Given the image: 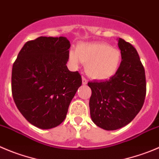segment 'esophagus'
Returning <instances> with one entry per match:
<instances>
[{"label": "esophagus", "mask_w": 159, "mask_h": 159, "mask_svg": "<svg viewBox=\"0 0 159 159\" xmlns=\"http://www.w3.org/2000/svg\"><path fill=\"white\" fill-rule=\"evenodd\" d=\"M82 84L83 85H86V84H87V80H86V78H84V77H83L82 78Z\"/></svg>", "instance_id": "esophagus-1"}]
</instances>
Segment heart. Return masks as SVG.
Returning <instances> with one entry per match:
<instances>
[{"mask_svg": "<svg viewBox=\"0 0 159 159\" xmlns=\"http://www.w3.org/2000/svg\"><path fill=\"white\" fill-rule=\"evenodd\" d=\"M74 63L86 64L85 70L90 78L97 80H109L117 73L122 61V54L118 48L105 42L82 43L75 51L70 53Z\"/></svg>", "mask_w": 159, "mask_h": 159, "instance_id": "obj_1", "label": "heart"}]
</instances>
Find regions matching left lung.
I'll return each instance as SVG.
<instances>
[{"mask_svg": "<svg viewBox=\"0 0 159 159\" xmlns=\"http://www.w3.org/2000/svg\"><path fill=\"white\" fill-rule=\"evenodd\" d=\"M122 61L117 73L105 81L89 82L90 117L105 130H116L129 124L138 114L146 95L144 68L137 50L118 39Z\"/></svg>", "mask_w": 159, "mask_h": 159, "instance_id": "left-lung-1", "label": "left lung"}]
</instances>
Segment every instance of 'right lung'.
<instances>
[{
  "mask_svg": "<svg viewBox=\"0 0 159 159\" xmlns=\"http://www.w3.org/2000/svg\"><path fill=\"white\" fill-rule=\"evenodd\" d=\"M69 48L66 37H40L24 44L13 64L15 103L25 119L40 129L56 127L65 120L82 85L80 73L66 66Z\"/></svg>",
  "mask_w": 159,
  "mask_h": 159,
  "instance_id": "right-lung-1",
  "label": "right lung"
}]
</instances>
